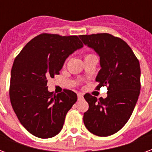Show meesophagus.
I'll return each instance as SVG.
<instances>
[{
	"mask_svg": "<svg viewBox=\"0 0 152 152\" xmlns=\"http://www.w3.org/2000/svg\"><path fill=\"white\" fill-rule=\"evenodd\" d=\"M77 96H78V100H81L83 99V94H81V93H79L78 95H77Z\"/></svg>",
	"mask_w": 152,
	"mask_h": 152,
	"instance_id": "34e87169",
	"label": "esophagus"
}]
</instances>
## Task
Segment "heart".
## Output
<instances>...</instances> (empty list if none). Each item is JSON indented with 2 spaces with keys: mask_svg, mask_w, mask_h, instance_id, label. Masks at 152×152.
<instances>
[{
  "mask_svg": "<svg viewBox=\"0 0 152 152\" xmlns=\"http://www.w3.org/2000/svg\"><path fill=\"white\" fill-rule=\"evenodd\" d=\"M88 55H91V54H90V53H88V54H86V56H88ZM86 56H85V57H86Z\"/></svg>",
  "mask_w": 152,
  "mask_h": 152,
  "instance_id": "heart-1",
  "label": "heart"
}]
</instances>
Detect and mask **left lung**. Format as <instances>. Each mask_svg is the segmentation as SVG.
Segmentation results:
<instances>
[{"mask_svg":"<svg viewBox=\"0 0 152 152\" xmlns=\"http://www.w3.org/2000/svg\"><path fill=\"white\" fill-rule=\"evenodd\" d=\"M80 38L100 57L102 69L96 76V89L106 86L107 97L87 93L89 108L83 113L88 131L99 137L118 132L127 123L134 110L140 91V67L129 46L118 37L107 33L83 34Z\"/></svg>","mask_w":152,"mask_h":152,"instance_id":"1","label":"left lung"}]
</instances>
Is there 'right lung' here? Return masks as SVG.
Masks as SVG:
<instances>
[{"label":"right lung","instance_id":"1","mask_svg":"<svg viewBox=\"0 0 152 152\" xmlns=\"http://www.w3.org/2000/svg\"><path fill=\"white\" fill-rule=\"evenodd\" d=\"M83 46L77 35L42 33L28 42L14 60L11 104L20 123L32 135L46 139L62 129L77 95L69 89L57 95L49 92L47 79L60 74L65 59Z\"/></svg>","mask_w":152,"mask_h":152}]
</instances>
